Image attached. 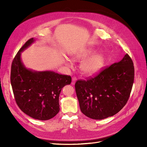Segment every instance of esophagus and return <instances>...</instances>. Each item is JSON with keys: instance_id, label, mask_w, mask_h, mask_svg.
<instances>
[{"instance_id": "1", "label": "esophagus", "mask_w": 147, "mask_h": 147, "mask_svg": "<svg viewBox=\"0 0 147 147\" xmlns=\"http://www.w3.org/2000/svg\"><path fill=\"white\" fill-rule=\"evenodd\" d=\"M76 81H77V78L73 77L72 78V84H75V82H76Z\"/></svg>"}]
</instances>
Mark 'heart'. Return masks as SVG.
<instances>
[{
    "instance_id": "heart-1",
    "label": "heart",
    "mask_w": 147,
    "mask_h": 147,
    "mask_svg": "<svg viewBox=\"0 0 147 147\" xmlns=\"http://www.w3.org/2000/svg\"><path fill=\"white\" fill-rule=\"evenodd\" d=\"M94 53V50L92 48H86L78 49L71 54V57L73 61H80L83 60L80 65V69L84 75H96L104 67L106 60L105 55L102 53H99L93 55ZM65 62L67 65L70 67V61L67 59Z\"/></svg>"
}]
</instances>
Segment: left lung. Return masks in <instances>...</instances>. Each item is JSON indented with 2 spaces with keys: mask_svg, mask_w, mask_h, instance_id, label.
Returning a JSON list of instances; mask_svg holds the SVG:
<instances>
[{
  "mask_svg": "<svg viewBox=\"0 0 147 147\" xmlns=\"http://www.w3.org/2000/svg\"><path fill=\"white\" fill-rule=\"evenodd\" d=\"M134 79V64L126 54L94 78L78 80L75 87L82 112L94 119L117 114L127 103Z\"/></svg>",
  "mask_w": 147,
  "mask_h": 147,
  "instance_id": "left-lung-1",
  "label": "left lung"
}]
</instances>
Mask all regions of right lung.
<instances>
[{"label": "right lung", "mask_w": 147, "mask_h": 147, "mask_svg": "<svg viewBox=\"0 0 147 147\" xmlns=\"http://www.w3.org/2000/svg\"><path fill=\"white\" fill-rule=\"evenodd\" d=\"M35 41L34 38L29 39L17 53L12 62L10 81L20 109L32 118L48 120L58 113L60 92L72 80L70 76L54 71H35L26 67L21 53Z\"/></svg>", "instance_id": "add662e5"}]
</instances>
